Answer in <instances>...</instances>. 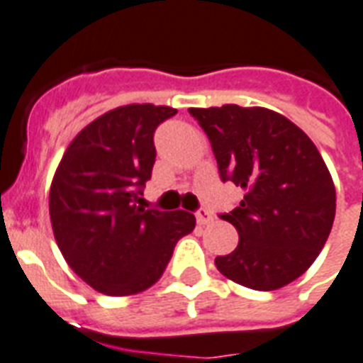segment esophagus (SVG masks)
I'll return each mask as SVG.
<instances>
[{
  "label": "esophagus",
  "mask_w": 363,
  "mask_h": 363,
  "mask_svg": "<svg viewBox=\"0 0 363 363\" xmlns=\"http://www.w3.org/2000/svg\"><path fill=\"white\" fill-rule=\"evenodd\" d=\"M196 218H197V223H199V225H208V223H211L212 220H214V216H212V214L208 211H205V208H201V211H197L196 212Z\"/></svg>",
  "instance_id": "1"
}]
</instances>
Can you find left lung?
I'll use <instances>...</instances> for the list:
<instances>
[{"label": "left lung", "mask_w": 363, "mask_h": 363, "mask_svg": "<svg viewBox=\"0 0 363 363\" xmlns=\"http://www.w3.org/2000/svg\"><path fill=\"white\" fill-rule=\"evenodd\" d=\"M211 140L222 181L242 188L233 223L238 246L218 270L255 291H276L308 270L325 248L335 216V186L315 143L268 108H190Z\"/></svg>", "instance_id": "left-lung-1"}]
</instances>
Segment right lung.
<instances>
[{
	"mask_svg": "<svg viewBox=\"0 0 363 363\" xmlns=\"http://www.w3.org/2000/svg\"><path fill=\"white\" fill-rule=\"evenodd\" d=\"M175 108L126 104L82 128L50 186L55 242L85 284L110 296L145 291L162 278L179 238L194 231L186 211L138 205L155 164L152 134Z\"/></svg>",
	"mask_w": 363,
	"mask_h": 363,
	"instance_id": "right-lung-1",
	"label": "right lung"
}]
</instances>
